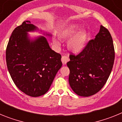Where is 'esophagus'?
Returning <instances> with one entry per match:
<instances>
[{
  "label": "esophagus",
  "instance_id": "1",
  "mask_svg": "<svg viewBox=\"0 0 122 122\" xmlns=\"http://www.w3.org/2000/svg\"><path fill=\"white\" fill-rule=\"evenodd\" d=\"M61 60H62V62L63 63V64H66L68 62L70 59H69L68 57L66 56H63L62 57V59H61Z\"/></svg>",
  "mask_w": 122,
  "mask_h": 122
}]
</instances>
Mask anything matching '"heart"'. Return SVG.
I'll return each mask as SVG.
<instances>
[{
	"label": "heart",
	"instance_id": "b5f03b06",
	"mask_svg": "<svg viewBox=\"0 0 122 122\" xmlns=\"http://www.w3.org/2000/svg\"><path fill=\"white\" fill-rule=\"evenodd\" d=\"M81 26L77 24L69 25L58 33L60 40H68L67 47L69 50L75 54L80 53L86 48L88 40V33L86 30H80ZM54 45L59 46L60 42L54 38L52 39Z\"/></svg>",
	"mask_w": 122,
	"mask_h": 122
}]
</instances>
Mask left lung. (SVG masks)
Returning <instances> with one entry per match:
<instances>
[{"mask_svg": "<svg viewBox=\"0 0 122 122\" xmlns=\"http://www.w3.org/2000/svg\"><path fill=\"white\" fill-rule=\"evenodd\" d=\"M115 59L112 36L106 28L100 26L94 40L75 56L70 55L69 84L77 95L90 97L98 92L108 79Z\"/></svg>", "mask_w": 122, "mask_h": 122, "instance_id": "8db88e82", "label": "left lung"}]
</instances>
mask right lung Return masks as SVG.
Instances as JSON below:
<instances>
[{
	"mask_svg": "<svg viewBox=\"0 0 122 122\" xmlns=\"http://www.w3.org/2000/svg\"><path fill=\"white\" fill-rule=\"evenodd\" d=\"M36 30L30 21H24L13 31L6 49V65L12 80L19 90L32 97L49 90L62 65L61 55L51 49L45 36L30 39L27 32Z\"/></svg>",
	"mask_w": 122,
	"mask_h": 122,
	"instance_id": "obj_1",
	"label": "right lung"
}]
</instances>
